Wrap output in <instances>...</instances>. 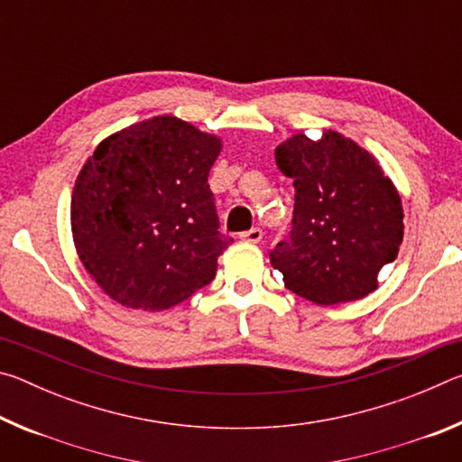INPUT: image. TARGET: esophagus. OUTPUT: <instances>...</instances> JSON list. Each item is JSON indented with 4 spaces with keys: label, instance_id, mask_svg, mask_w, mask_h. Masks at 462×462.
<instances>
[{
    "label": "esophagus",
    "instance_id": "1",
    "mask_svg": "<svg viewBox=\"0 0 462 462\" xmlns=\"http://www.w3.org/2000/svg\"><path fill=\"white\" fill-rule=\"evenodd\" d=\"M240 238L246 240V242H253V245H256V242L263 240V230H261V228H250L248 232H242Z\"/></svg>",
    "mask_w": 462,
    "mask_h": 462
}]
</instances>
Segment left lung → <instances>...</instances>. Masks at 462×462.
<instances>
[{"mask_svg":"<svg viewBox=\"0 0 462 462\" xmlns=\"http://www.w3.org/2000/svg\"><path fill=\"white\" fill-rule=\"evenodd\" d=\"M281 173L293 179L289 240L271 250L285 287L318 306L363 300L403 240L400 191L374 156L340 132L319 140L293 134L275 148Z\"/></svg>","mask_w":462,"mask_h":462,"instance_id":"1","label":"left lung"}]
</instances>
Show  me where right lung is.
Here are the masks:
<instances>
[{"label":"right lung","instance_id":"1","mask_svg":"<svg viewBox=\"0 0 462 462\" xmlns=\"http://www.w3.org/2000/svg\"><path fill=\"white\" fill-rule=\"evenodd\" d=\"M222 138L175 116L107 136L71 198L79 261L114 301L162 311L216 277L232 238L217 232L209 169Z\"/></svg>","mask_w":462,"mask_h":462}]
</instances>
